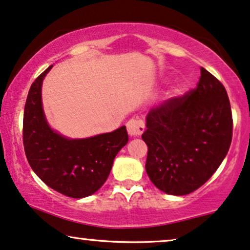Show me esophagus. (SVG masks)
<instances>
[{
    "mask_svg": "<svg viewBox=\"0 0 250 250\" xmlns=\"http://www.w3.org/2000/svg\"><path fill=\"white\" fill-rule=\"evenodd\" d=\"M126 127H127V132L131 137H140V135L145 131V124L141 119L132 118L126 123Z\"/></svg>",
    "mask_w": 250,
    "mask_h": 250,
    "instance_id": "34e87169",
    "label": "esophagus"
}]
</instances>
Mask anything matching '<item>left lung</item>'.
Wrapping results in <instances>:
<instances>
[{
  "mask_svg": "<svg viewBox=\"0 0 250 250\" xmlns=\"http://www.w3.org/2000/svg\"><path fill=\"white\" fill-rule=\"evenodd\" d=\"M146 171L162 192L186 195L215 173L232 141L233 119L223 83L206 69L195 88L147 116Z\"/></svg>",
  "mask_w": 250,
  "mask_h": 250,
  "instance_id": "obj_1",
  "label": "left lung"
}]
</instances>
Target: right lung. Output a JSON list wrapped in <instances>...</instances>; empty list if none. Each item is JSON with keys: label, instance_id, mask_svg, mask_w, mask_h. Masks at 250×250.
Masks as SVG:
<instances>
[{"label": "right lung", "instance_id": "right-lung-1", "mask_svg": "<svg viewBox=\"0 0 250 250\" xmlns=\"http://www.w3.org/2000/svg\"><path fill=\"white\" fill-rule=\"evenodd\" d=\"M53 66V65H51ZM48 67L32 83L24 109L22 142L32 170L50 188L82 199L108 179L113 160L127 144L125 126L88 139L70 140L48 126L41 103V86Z\"/></svg>", "mask_w": 250, "mask_h": 250}]
</instances>
